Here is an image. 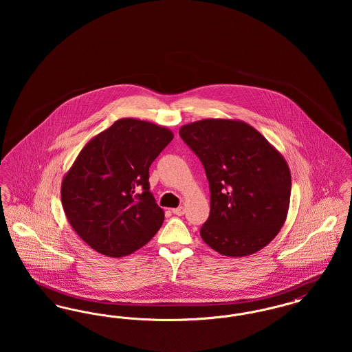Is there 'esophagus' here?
<instances>
[{"label":"esophagus","instance_id":"34e87169","mask_svg":"<svg viewBox=\"0 0 352 352\" xmlns=\"http://www.w3.org/2000/svg\"><path fill=\"white\" fill-rule=\"evenodd\" d=\"M171 211H173V214H174V215H178V217H182V215H184V207H182V206H181V207H177V208H173V210H171Z\"/></svg>","mask_w":352,"mask_h":352}]
</instances>
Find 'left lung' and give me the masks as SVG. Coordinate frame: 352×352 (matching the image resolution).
<instances>
[{"instance_id":"1","label":"left lung","mask_w":352,"mask_h":352,"mask_svg":"<svg viewBox=\"0 0 352 352\" xmlns=\"http://www.w3.org/2000/svg\"><path fill=\"white\" fill-rule=\"evenodd\" d=\"M210 186L203 241L232 257L260 251L284 226L292 178L284 157L251 125L207 118L179 129Z\"/></svg>"}]
</instances>
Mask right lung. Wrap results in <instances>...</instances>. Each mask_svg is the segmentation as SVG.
Segmentation results:
<instances>
[{"label":"right lung","mask_w":352,"mask_h":352,"mask_svg":"<svg viewBox=\"0 0 352 352\" xmlns=\"http://www.w3.org/2000/svg\"><path fill=\"white\" fill-rule=\"evenodd\" d=\"M173 133L148 121L121 118L92 138L62 184L69 224L101 254L121 257L145 245L164 223L149 168Z\"/></svg>","instance_id":"1"}]
</instances>
